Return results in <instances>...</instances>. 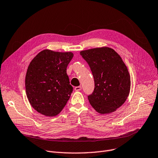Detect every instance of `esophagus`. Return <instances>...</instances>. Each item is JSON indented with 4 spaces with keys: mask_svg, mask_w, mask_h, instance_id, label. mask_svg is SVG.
Masks as SVG:
<instances>
[{
    "mask_svg": "<svg viewBox=\"0 0 158 158\" xmlns=\"http://www.w3.org/2000/svg\"><path fill=\"white\" fill-rule=\"evenodd\" d=\"M74 90L77 91H79L80 90H81V86H77L74 87Z\"/></svg>",
    "mask_w": 158,
    "mask_h": 158,
    "instance_id": "34e87169",
    "label": "esophagus"
}]
</instances>
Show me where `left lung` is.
Masks as SVG:
<instances>
[{
	"label": "left lung",
	"mask_w": 158,
	"mask_h": 158,
	"mask_svg": "<svg viewBox=\"0 0 158 158\" xmlns=\"http://www.w3.org/2000/svg\"><path fill=\"white\" fill-rule=\"evenodd\" d=\"M93 75L94 89L87 96L91 106L100 114H109L122 106L130 92L131 78L122 58L103 47L80 52Z\"/></svg>",
	"instance_id": "8db88e82"
}]
</instances>
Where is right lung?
<instances>
[{
    "label": "right lung",
    "mask_w": 158,
    "mask_h": 158,
    "mask_svg": "<svg viewBox=\"0 0 158 158\" xmlns=\"http://www.w3.org/2000/svg\"><path fill=\"white\" fill-rule=\"evenodd\" d=\"M73 57L71 52L45 49L29 64L26 91L31 106L40 114L55 116L62 111L73 91L67 67Z\"/></svg>",
    "instance_id": "1"
}]
</instances>
